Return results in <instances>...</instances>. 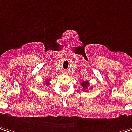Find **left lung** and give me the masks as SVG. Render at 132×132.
I'll list each match as a JSON object with an SVG mask.
<instances>
[{"label":"left lung","mask_w":132,"mask_h":132,"mask_svg":"<svg viewBox=\"0 0 132 132\" xmlns=\"http://www.w3.org/2000/svg\"><path fill=\"white\" fill-rule=\"evenodd\" d=\"M89 82L88 81H83V82H81V85L82 86V88H83V89L84 90H86L88 89V88L89 87ZM90 89H91V88H90Z\"/></svg>","instance_id":"8db88e82"}]
</instances>
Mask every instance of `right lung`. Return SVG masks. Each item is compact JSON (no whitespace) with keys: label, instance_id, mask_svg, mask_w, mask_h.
<instances>
[{"label":"right lung","instance_id":"1","mask_svg":"<svg viewBox=\"0 0 132 132\" xmlns=\"http://www.w3.org/2000/svg\"><path fill=\"white\" fill-rule=\"evenodd\" d=\"M47 81H48V80H47ZM45 85H47V86H48V85H49V83H48V82H47V83L45 84Z\"/></svg>","mask_w":132,"mask_h":132}]
</instances>
